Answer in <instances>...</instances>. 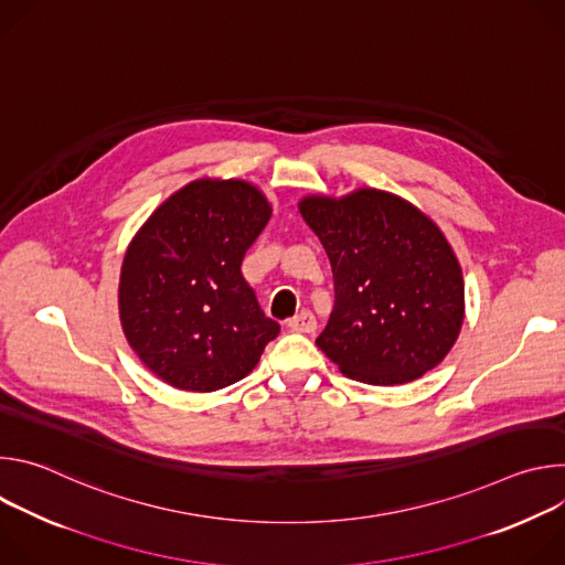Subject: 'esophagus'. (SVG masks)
Here are the masks:
<instances>
[{
    "label": "esophagus",
    "mask_w": 565,
    "mask_h": 565,
    "mask_svg": "<svg viewBox=\"0 0 565 565\" xmlns=\"http://www.w3.org/2000/svg\"><path fill=\"white\" fill-rule=\"evenodd\" d=\"M288 329L295 333H315L317 329V319L310 310H301L292 319H288Z\"/></svg>",
    "instance_id": "1"
}]
</instances>
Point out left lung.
<instances>
[{
  "label": "left lung",
  "instance_id": "1",
  "mask_svg": "<svg viewBox=\"0 0 565 565\" xmlns=\"http://www.w3.org/2000/svg\"><path fill=\"white\" fill-rule=\"evenodd\" d=\"M299 212L324 246L335 306L317 338L347 377L405 384L438 366L465 317L460 264L438 225L395 194L306 196Z\"/></svg>",
  "mask_w": 565,
  "mask_h": 565
}]
</instances>
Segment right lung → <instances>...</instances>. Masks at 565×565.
<instances>
[{"mask_svg":"<svg viewBox=\"0 0 565 565\" xmlns=\"http://www.w3.org/2000/svg\"><path fill=\"white\" fill-rule=\"evenodd\" d=\"M273 207L246 181H192L158 205L122 259L118 308L129 347L163 382L216 391L246 377L279 324L241 275Z\"/></svg>","mask_w":565,"mask_h":565,"instance_id":"right-lung-1","label":"right lung"}]
</instances>
